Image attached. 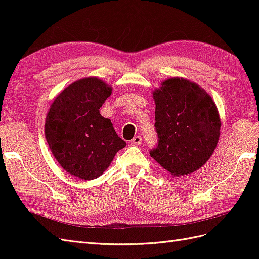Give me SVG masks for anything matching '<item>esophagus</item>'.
Returning a JSON list of instances; mask_svg holds the SVG:
<instances>
[{"label":"esophagus","instance_id":"esophagus-1","mask_svg":"<svg viewBox=\"0 0 259 259\" xmlns=\"http://www.w3.org/2000/svg\"><path fill=\"white\" fill-rule=\"evenodd\" d=\"M143 142V138H142V136L140 135H136L134 138L132 139V145H134V146H137V145H139L140 143Z\"/></svg>","mask_w":259,"mask_h":259}]
</instances>
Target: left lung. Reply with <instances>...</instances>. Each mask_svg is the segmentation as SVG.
Returning a JSON list of instances; mask_svg holds the SVG:
<instances>
[{
    "mask_svg": "<svg viewBox=\"0 0 259 259\" xmlns=\"http://www.w3.org/2000/svg\"><path fill=\"white\" fill-rule=\"evenodd\" d=\"M153 98L158 145L150 150L151 158L174 176L199 169L213 154L221 133L213 99L199 85L179 77L163 82Z\"/></svg>",
    "mask_w": 259,
    "mask_h": 259,
    "instance_id": "left-lung-1",
    "label": "left lung"
}]
</instances>
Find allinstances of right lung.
<instances>
[{
    "instance_id": "obj_1",
    "label": "right lung",
    "mask_w": 259,
    "mask_h": 259,
    "mask_svg": "<svg viewBox=\"0 0 259 259\" xmlns=\"http://www.w3.org/2000/svg\"><path fill=\"white\" fill-rule=\"evenodd\" d=\"M111 91L97 77H85L62 91L50 108L46 140L60 166L75 177H99L126 146L99 112Z\"/></svg>"
}]
</instances>
